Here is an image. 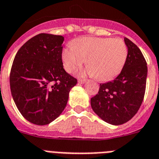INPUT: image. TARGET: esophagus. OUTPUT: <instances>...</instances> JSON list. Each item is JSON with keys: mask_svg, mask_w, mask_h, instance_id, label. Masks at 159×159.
I'll return each mask as SVG.
<instances>
[{"mask_svg": "<svg viewBox=\"0 0 159 159\" xmlns=\"http://www.w3.org/2000/svg\"><path fill=\"white\" fill-rule=\"evenodd\" d=\"M86 82V79H78V83H81V84H84Z\"/></svg>", "mask_w": 159, "mask_h": 159, "instance_id": "esophagus-1", "label": "esophagus"}]
</instances>
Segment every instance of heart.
<instances>
[{
	"label": "heart",
	"instance_id": "1",
	"mask_svg": "<svg viewBox=\"0 0 159 159\" xmlns=\"http://www.w3.org/2000/svg\"><path fill=\"white\" fill-rule=\"evenodd\" d=\"M64 67L73 73L86 61L82 73L94 76L100 81H109L120 73L127 61L128 48L120 39L82 37L62 51Z\"/></svg>",
	"mask_w": 159,
	"mask_h": 159
}]
</instances>
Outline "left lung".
Instances as JSON below:
<instances>
[{"instance_id":"left-lung-1","label":"left lung","mask_w":159,"mask_h":159,"mask_svg":"<svg viewBox=\"0 0 159 159\" xmlns=\"http://www.w3.org/2000/svg\"><path fill=\"white\" fill-rule=\"evenodd\" d=\"M128 57L120 73L113 81L100 84L98 94L90 99L94 112L113 125L130 120L139 110L146 86L147 64L139 48L125 38Z\"/></svg>"}]
</instances>
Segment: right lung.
I'll return each mask as SVG.
<instances>
[{
	"label": "right lung",
	"mask_w": 159,
	"mask_h": 159,
	"mask_svg": "<svg viewBox=\"0 0 159 159\" xmlns=\"http://www.w3.org/2000/svg\"><path fill=\"white\" fill-rule=\"evenodd\" d=\"M64 37L39 34L25 43L12 65L9 84L20 113L29 122L45 125L65 108L77 80L64 69Z\"/></svg>",
	"instance_id": "right-lung-1"
}]
</instances>
